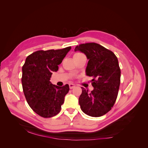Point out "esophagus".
Segmentation results:
<instances>
[{
    "label": "esophagus",
    "mask_w": 148,
    "mask_h": 148,
    "mask_svg": "<svg viewBox=\"0 0 148 148\" xmlns=\"http://www.w3.org/2000/svg\"><path fill=\"white\" fill-rule=\"evenodd\" d=\"M75 84H72V83H70L69 84V87H70V89H73L74 87H75Z\"/></svg>",
    "instance_id": "34e87169"
}]
</instances>
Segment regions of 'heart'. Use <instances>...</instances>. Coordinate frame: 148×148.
Returning <instances> with one entry per match:
<instances>
[{
    "label": "heart",
    "mask_w": 148,
    "mask_h": 148,
    "mask_svg": "<svg viewBox=\"0 0 148 148\" xmlns=\"http://www.w3.org/2000/svg\"><path fill=\"white\" fill-rule=\"evenodd\" d=\"M80 55H82V53H79V52H77V53H75V54L73 55V57L79 56H80Z\"/></svg>",
    "instance_id": "heart-1"
}]
</instances>
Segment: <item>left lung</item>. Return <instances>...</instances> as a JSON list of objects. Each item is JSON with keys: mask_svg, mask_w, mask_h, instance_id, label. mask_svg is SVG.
<instances>
[{"mask_svg": "<svg viewBox=\"0 0 148 148\" xmlns=\"http://www.w3.org/2000/svg\"><path fill=\"white\" fill-rule=\"evenodd\" d=\"M75 51L84 53L89 60L86 74L92 77L91 92L82 87L79 104L84 114L101 117L110 111L117 99L120 84L117 57L111 51L95 42L79 44Z\"/></svg>", "mask_w": 148, "mask_h": 148, "instance_id": "1", "label": "left lung"}]
</instances>
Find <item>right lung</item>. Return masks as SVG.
Returning a JSON list of instances; mask_svg holds the SVG:
<instances>
[{"label": "right lung", "instance_id": "right-lung-1", "mask_svg": "<svg viewBox=\"0 0 148 148\" xmlns=\"http://www.w3.org/2000/svg\"><path fill=\"white\" fill-rule=\"evenodd\" d=\"M70 49L67 47L34 52L26 57L22 67L21 83L26 101L41 117L49 118L59 114L69 91V84L60 87L50 79Z\"/></svg>", "mask_w": 148, "mask_h": 148}]
</instances>
